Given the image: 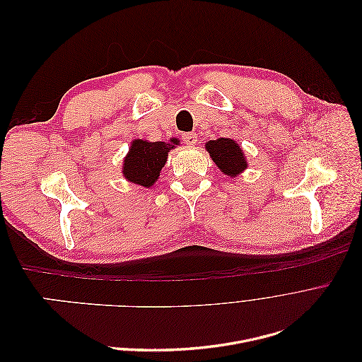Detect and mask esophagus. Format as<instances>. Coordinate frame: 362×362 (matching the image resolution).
Returning a JSON list of instances; mask_svg holds the SVG:
<instances>
[{"mask_svg":"<svg viewBox=\"0 0 362 362\" xmlns=\"http://www.w3.org/2000/svg\"><path fill=\"white\" fill-rule=\"evenodd\" d=\"M182 140H184V144L194 145L196 140H198V134H196V133H184Z\"/></svg>","mask_w":362,"mask_h":362,"instance_id":"esophagus-1","label":"esophagus"}]
</instances>
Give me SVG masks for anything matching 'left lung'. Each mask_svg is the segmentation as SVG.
<instances>
[{
  "label": "left lung",
  "mask_w": 362,
  "mask_h": 362,
  "mask_svg": "<svg viewBox=\"0 0 362 362\" xmlns=\"http://www.w3.org/2000/svg\"><path fill=\"white\" fill-rule=\"evenodd\" d=\"M205 149L216 163V166L226 177H238L247 168L243 149L233 139L221 137L217 140H210L208 144H205Z\"/></svg>",
  "instance_id": "1"
}]
</instances>
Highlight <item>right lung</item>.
Listing matches in <instances>:
<instances>
[{
	"mask_svg": "<svg viewBox=\"0 0 362 362\" xmlns=\"http://www.w3.org/2000/svg\"><path fill=\"white\" fill-rule=\"evenodd\" d=\"M180 145L178 139L170 141H148L136 139L124 158V177L141 187H152L160 177V170L168 161L169 151Z\"/></svg>",
	"mask_w": 362,
	"mask_h": 362,
	"instance_id": "add662e5",
	"label": "right lung"
}]
</instances>
